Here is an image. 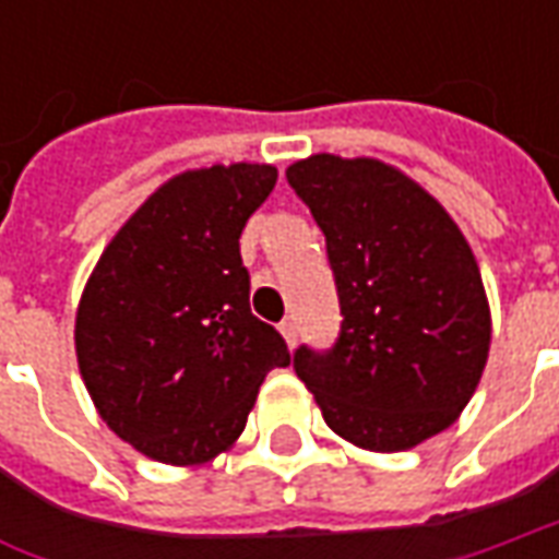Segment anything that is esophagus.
<instances>
[{
    "label": "esophagus",
    "instance_id": "obj_1",
    "mask_svg": "<svg viewBox=\"0 0 559 559\" xmlns=\"http://www.w3.org/2000/svg\"><path fill=\"white\" fill-rule=\"evenodd\" d=\"M278 329L281 335H284V341H287V347H296V323H293V320H284Z\"/></svg>",
    "mask_w": 559,
    "mask_h": 559
}]
</instances>
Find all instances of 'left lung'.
I'll return each mask as SVG.
<instances>
[{"mask_svg": "<svg viewBox=\"0 0 559 559\" xmlns=\"http://www.w3.org/2000/svg\"><path fill=\"white\" fill-rule=\"evenodd\" d=\"M287 182L326 236L341 299L335 347L293 368L341 440L404 452L445 431L479 386L491 308L473 248L407 173L377 158L311 155Z\"/></svg>", "mask_w": 559, "mask_h": 559, "instance_id": "8db88e82", "label": "left lung"}]
</instances>
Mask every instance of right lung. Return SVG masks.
<instances>
[{"instance_id":"1","label":"right lung","mask_w":559,"mask_h":559,"mask_svg":"<svg viewBox=\"0 0 559 559\" xmlns=\"http://www.w3.org/2000/svg\"><path fill=\"white\" fill-rule=\"evenodd\" d=\"M272 164H212L160 185L116 230L83 287L80 377L107 428L152 461L206 464L245 431L260 383L290 365L248 305L239 236Z\"/></svg>"}]
</instances>
